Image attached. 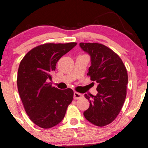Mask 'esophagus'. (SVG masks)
Returning <instances> with one entry per match:
<instances>
[{"label":"esophagus","instance_id":"esophagus-1","mask_svg":"<svg viewBox=\"0 0 148 148\" xmlns=\"http://www.w3.org/2000/svg\"><path fill=\"white\" fill-rule=\"evenodd\" d=\"M83 97V95L81 93H79V92H74V99H81Z\"/></svg>","mask_w":148,"mask_h":148}]
</instances>
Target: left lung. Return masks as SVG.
<instances>
[{"mask_svg": "<svg viewBox=\"0 0 148 148\" xmlns=\"http://www.w3.org/2000/svg\"><path fill=\"white\" fill-rule=\"evenodd\" d=\"M79 47L91 58L87 75L98 84L95 96L85 94L90 104L84 116L93 125L103 127L116 118L124 104L128 83L127 70L121 58L104 45L80 43Z\"/></svg>", "mask_w": 148, "mask_h": 148, "instance_id": "1", "label": "left lung"}]
</instances>
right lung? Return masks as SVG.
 I'll use <instances>...</instances> for the list:
<instances>
[{
    "mask_svg": "<svg viewBox=\"0 0 148 148\" xmlns=\"http://www.w3.org/2000/svg\"><path fill=\"white\" fill-rule=\"evenodd\" d=\"M77 44H46L27 53L19 64L17 89L30 119L43 129H49L63 119L74 97L73 90L52 87L49 80L57 61Z\"/></svg>",
    "mask_w": 148,
    "mask_h": 148,
    "instance_id": "obj_1",
    "label": "right lung"
}]
</instances>
